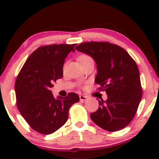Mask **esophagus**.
Returning <instances> with one entry per match:
<instances>
[{
    "mask_svg": "<svg viewBox=\"0 0 159 159\" xmlns=\"http://www.w3.org/2000/svg\"><path fill=\"white\" fill-rule=\"evenodd\" d=\"M80 101H85L88 99V96H87V95H81L80 96Z\"/></svg>",
    "mask_w": 159,
    "mask_h": 159,
    "instance_id": "esophagus-1",
    "label": "esophagus"
}]
</instances>
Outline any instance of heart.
<instances>
[{
  "label": "heart",
  "instance_id": "b5f03b06",
  "mask_svg": "<svg viewBox=\"0 0 159 159\" xmlns=\"http://www.w3.org/2000/svg\"><path fill=\"white\" fill-rule=\"evenodd\" d=\"M90 58H91L90 56L85 55V54H83V55L80 56L79 57H78V61L80 63V64H82V63H84V61H86L90 59Z\"/></svg>",
  "mask_w": 159,
  "mask_h": 159
}]
</instances>
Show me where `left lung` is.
<instances>
[{
	"label": "left lung",
	"mask_w": 159,
	"mask_h": 159,
	"mask_svg": "<svg viewBox=\"0 0 159 159\" xmlns=\"http://www.w3.org/2000/svg\"><path fill=\"white\" fill-rule=\"evenodd\" d=\"M75 49L90 56L96 62L95 82L108 95L106 101L98 100V109L90 114L91 119L109 132L126 127L135 116L142 99L135 61L125 49L108 42L83 43Z\"/></svg>",
	"instance_id": "8db88e82"
}]
</instances>
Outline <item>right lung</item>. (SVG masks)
Segmentation results:
<instances>
[{
  "label": "right lung",
  "instance_id": "right-lung-1",
  "mask_svg": "<svg viewBox=\"0 0 159 159\" xmlns=\"http://www.w3.org/2000/svg\"><path fill=\"white\" fill-rule=\"evenodd\" d=\"M76 44L39 47L26 61L17 76L15 93L17 108L30 127L39 133H53L66 122L69 110L79 101L77 93L55 99L50 88L63 77L65 58Z\"/></svg>",
  "mask_w": 159,
  "mask_h": 159
}]
</instances>
